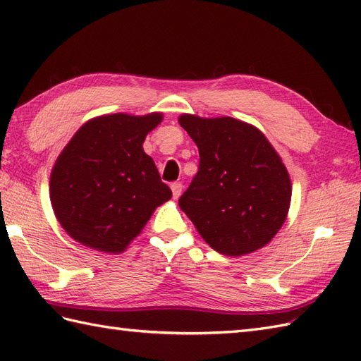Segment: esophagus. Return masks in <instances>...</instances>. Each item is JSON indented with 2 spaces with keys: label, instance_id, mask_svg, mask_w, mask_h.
Masks as SVG:
<instances>
[{
  "label": "esophagus",
  "instance_id": "obj_1",
  "mask_svg": "<svg viewBox=\"0 0 361 361\" xmlns=\"http://www.w3.org/2000/svg\"><path fill=\"white\" fill-rule=\"evenodd\" d=\"M171 189H172V194H173V198H178L180 195H181V192H183V185L180 181H176V183H172L171 185Z\"/></svg>",
  "mask_w": 361,
  "mask_h": 361
}]
</instances>
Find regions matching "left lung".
I'll list each match as a JSON object with an SVG mask.
<instances>
[{
	"mask_svg": "<svg viewBox=\"0 0 361 361\" xmlns=\"http://www.w3.org/2000/svg\"><path fill=\"white\" fill-rule=\"evenodd\" d=\"M200 153L181 211L212 250L245 256L265 247L287 219L291 181L265 135L247 122L181 114Z\"/></svg>",
	"mask_w": 361,
	"mask_h": 361,
	"instance_id": "left-lung-1",
	"label": "left lung"
}]
</instances>
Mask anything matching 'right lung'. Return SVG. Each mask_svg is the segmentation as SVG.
<instances>
[{
    "instance_id": "right-lung-1",
    "label": "right lung",
    "mask_w": 361,
    "mask_h": 361,
    "mask_svg": "<svg viewBox=\"0 0 361 361\" xmlns=\"http://www.w3.org/2000/svg\"><path fill=\"white\" fill-rule=\"evenodd\" d=\"M163 121L114 113L85 122L52 167L49 197L59 224L83 247L124 251L172 190L142 142Z\"/></svg>"
}]
</instances>
